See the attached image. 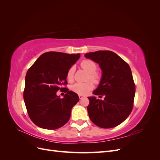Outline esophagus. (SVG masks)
<instances>
[{"mask_svg":"<svg viewBox=\"0 0 160 160\" xmlns=\"http://www.w3.org/2000/svg\"><path fill=\"white\" fill-rule=\"evenodd\" d=\"M79 98L80 99H82L83 98H85V97L84 95H79Z\"/></svg>","mask_w":160,"mask_h":160,"instance_id":"1","label":"esophagus"}]
</instances>
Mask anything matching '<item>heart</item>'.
<instances>
[{
  "label": "heart",
  "mask_w": 160,
  "mask_h": 160,
  "mask_svg": "<svg viewBox=\"0 0 160 160\" xmlns=\"http://www.w3.org/2000/svg\"><path fill=\"white\" fill-rule=\"evenodd\" d=\"M81 67L89 72L88 79L93 81L94 83H98L100 79V75L99 72H96L97 65L95 62L89 59H85L81 62ZM75 67L72 66L69 69L67 72V79L69 81H72L74 79ZM93 83L91 81H88L85 83H76L71 86V90L75 93L81 95L88 94L93 88Z\"/></svg>",
  "instance_id": "b5f03b06"
}]
</instances>
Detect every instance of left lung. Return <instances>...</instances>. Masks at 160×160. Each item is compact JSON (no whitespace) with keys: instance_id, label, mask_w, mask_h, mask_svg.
<instances>
[{"instance_id":"obj_1","label":"left lung","mask_w":160,"mask_h":160,"mask_svg":"<svg viewBox=\"0 0 160 160\" xmlns=\"http://www.w3.org/2000/svg\"><path fill=\"white\" fill-rule=\"evenodd\" d=\"M85 57L99 63L102 71L100 83L93 94L104 100L89 97L88 111L91 122L102 128L118 126L128 118L133 106L135 85L130 67L116 53L98 51Z\"/></svg>"}]
</instances>
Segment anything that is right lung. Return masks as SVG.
<instances>
[{
    "instance_id": "add662e5",
    "label": "right lung",
    "mask_w": 160,
    "mask_h": 160,
    "mask_svg": "<svg viewBox=\"0 0 160 160\" xmlns=\"http://www.w3.org/2000/svg\"><path fill=\"white\" fill-rule=\"evenodd\" d=\"M79 57V53L47 52L27 71L23 98L28 115L38 127L56 129L69 120L71 109L79 98L63 85L67 84V71ZM59 90L66 93L63 98L56 95Z\"/></svg>"
}]
</instances>
